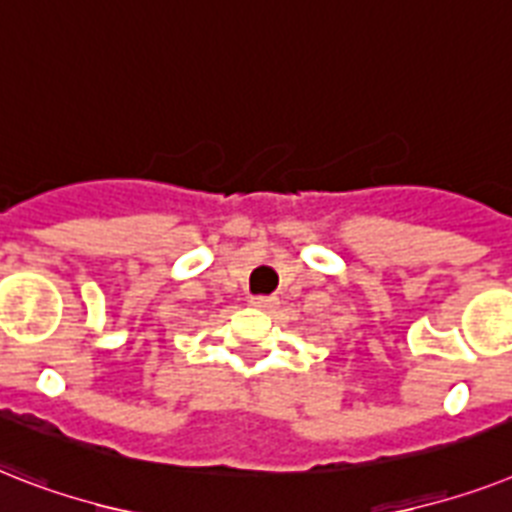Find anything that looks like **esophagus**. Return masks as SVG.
I'll return each instance as SVG.
<instances>
[{
  "mask_svg": "<svg viewBox=\"0 0 512 512\" xmlns=\"http://www.w3.org/2000/svg\"><path fill=\"white\" fill-rule=\"evenodd\" d=\"M251 306H256L261 312H275L277 306H280V301H277L275 296H253Z\"/></svg>",
  "mask_w": 512,
  "mask_h": 512,
  "instance_id": "34e87169",
  "label": "esophagus"
}]
</instances>
